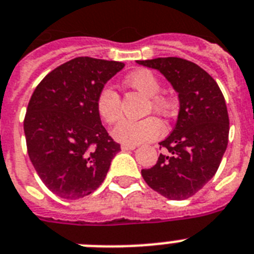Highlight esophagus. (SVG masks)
I'll list each match as a JSON object with an SVG mask.
<instances>
[{
  "instance_id": "34e87169",
  "label": "esophagus",
  "mask_w": 254,
  "mask_h": 254,
  "mask_svg": "<svg viewBox=\"0 0 254 254\" xmlns=\"http://www.w3.org/2000/svg\"><path fill=\"white\" fill-rule=\"evenodd\" d=\"M121 148H122V150H133L136 148V145H132V144H122Z\"/></svg>"
}]
</instances>
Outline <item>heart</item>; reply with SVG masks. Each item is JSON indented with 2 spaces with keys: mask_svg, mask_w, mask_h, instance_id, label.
Returning <instances> with one entry per match:
<instances>
[{
  "mask_svg": "<svg viewBox=\"0 0 254 254\" xmlns=\"http://www.w3.org/2000/svg\"><path fill=\"white\" fill-rule=\"evenodd\" d=\"M126 85L140 92L146 97L145 113L154 112L170 118L175 110V102L169 94L161 93L160 79L149 70H139L126 77ZM96 109L100 118L108 125H114L122 117V104L119 94L110 87H104L96 98ZM163 132L162 123L154 117L140 121H123L113 129V136L125 144H139L160 137Z\"/></svg>",
  "mask_w": 254,
  "mask_h": 254,
  "instance_id": "heart-1",
  "label": "heart"
}]
</instances>
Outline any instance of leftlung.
Masks as SVG:
<instances>
[{
    "label": "left lung",
    "instance_id": "left-lung-1",
    "mask_svg": "<svg viewBox=\"0 0 254 254\" xmlns=\"http://www.w3.org/2000/svg\"><path fill=\"white\" fill-rule=\"evenodd\" d=\"M165 75L179 94V115L163 149L141 175L152 190L169 200H186L214 177L228 142L227 106L217 81L190 61L166 57L137 61Z\"/></svg>",
    "mask_w": 254,
    "mask_h": 254
}]
</instances>
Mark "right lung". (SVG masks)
Returning a JSON list of instances; mask_svg holds the SVG:
<instances>
[{"mask_svg": "<svg viewBox=\"0 0 254 254\" xmlns=\"http://www.w3.org/2000/svg\"><path fill=\"white\" fill-rule=\"evenodd\" d=\"M123 67L117 61L77 57L50 71L33 91L23 123L27 152L57 196L77 200L91 194L121 150L102 126L96 98Z\"/></svg>", "mask_w": 254, "mask_h": 254, "instance_id": "obj_1", "label": "right lung"}]
</instances>
